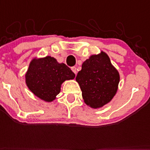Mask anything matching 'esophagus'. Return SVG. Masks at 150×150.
<instances>
[{
	"label": "esophagus",
	"mask_w": 150,
	"mask_h": 150,
	"mask_svg": "<svg viewBox=\"0 0 150 150\" xmlns=\"http://www.w3.org/2000/svg\"><path fill=\"white\" fill-rule=\"evenodd\" d=\"M71 71H72L73 72L75 73V75H76V73H77V69H76V67H72V68H71Z\"/></svg>",
	"instance_id": "obj_1"
}]
</instances>
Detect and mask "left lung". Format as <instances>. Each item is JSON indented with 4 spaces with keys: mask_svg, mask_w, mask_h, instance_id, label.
<instances>
[{
    "mask_svg": "<svg viewBox=\"0 0 150 150\" xmlns=\"http://www.w3.org/2000/svg\"><path fill=\"white\" fill-rule=\"evenodd\" d=\"M76 82L82 90V99L91 108H101L116 95L120 75L105 52L93 54L82 63Z\"/></svg>",
    "mask_w": 150,
    "mask_h": 150,
    "instance_id": "obj_1",
    "label": "left lung"
}]
</instances>
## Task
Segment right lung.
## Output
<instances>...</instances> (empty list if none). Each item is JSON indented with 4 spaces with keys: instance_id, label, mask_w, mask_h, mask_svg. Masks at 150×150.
I'll use <instances>...</instances> for the list:
<instances>
[{
    "instance_id": "add662e5",
    "label": "right lung",
    "mask_w": 150,
    "mask_h": 150,
    "mask_svg": "<svg viewBox=\"0 0 150 150\" xmlns=\"http://www.w3.org/2000/svg\"><path fill=\"white\" fill-rule=\"evenodd\" d=\"M75 76L65 64L58 63L53 57H35L29 63L25 80L27 87L36 97L51 103L61 92L62 83L74 79Z\"/></svg>"
}]
</instances>
